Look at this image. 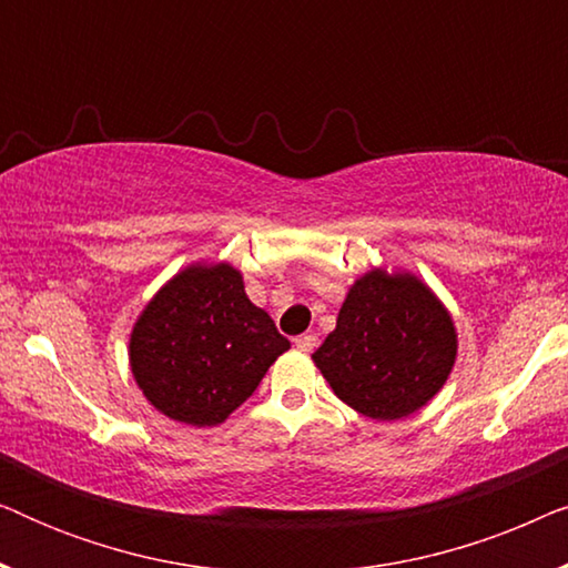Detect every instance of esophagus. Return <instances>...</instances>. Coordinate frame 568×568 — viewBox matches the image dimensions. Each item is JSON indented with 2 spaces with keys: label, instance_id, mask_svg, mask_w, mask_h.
<instances>
[{
  "label": "esophagus",
  "instance_id": "1",
  "mask_svg": "<svg viewBox=\"0 0 568 568\" xmlns=\"http://www.w3.org/2000/svg\"><path fill=\"white\" fill-rule=\"evenodd\" d=\"M294 346H297L300 352H313V348L317 346V336L315 333H302V336L294 338Z\"/></svg>",
  "mask_w": 568,
  "mask_h": 568
}]
</instances>
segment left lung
Segmentation results:
<instances>
[{
    "instance_id": "obj_1",
    "label": "left lung",
    "mask_w": 568,
    "mask_h": 568,
    "mask_svg": "<svg viewBox=\"0 0 568 568\" xmlns=\"http://www.w3.org/2000/svg\"><path fill=\"white\" fill-rule=\"evenodd\" d=\"M455 354V325L439 300L416 276L372 271L352 286L313 359L346 406L393 422L437 395Z\"/></svg>"
}]
</instances>
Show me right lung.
<instances>
[{
    "label": "right lung",
    "mask_w": 568,
    "mask_h": 568,
    "mask_svg": "<svg viewBox=\"0 0 568 568\" xmlns=\"http://www.w3.org/2000/svg\"><path fill=\"white\" fill-rule=\"evenodd\" d=\"M129 348L131 372L154 408L214 426L251 398L290 341L247 300L243 276L220 263L185 268L162 286Z\"/></svg>",
    "instance_id": "add662e5"
}]
</instances>
